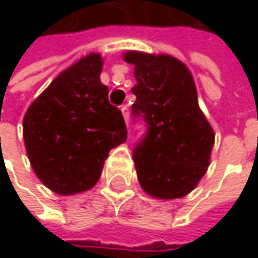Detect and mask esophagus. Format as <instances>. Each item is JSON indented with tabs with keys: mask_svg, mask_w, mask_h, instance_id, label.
<instances>
[{
	"mask_svg": "<svg viewBox=\"0 0 258 258\" xmlns=\"http://www.w3.org/2000/svg\"><path fill=\"white\" fill-rule=\"evenodd\" d=\"M120 111H122V116H123L125 122L128 123V120H130V110H128V105H122Z\"/></svg>",
	"mask_w": 258,
	"mask_h": 258,
	"instance_id": "obj_1",
	"label": "esophagus"
}]
</instances>
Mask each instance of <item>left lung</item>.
<instances>
[{
  "label": "left lung",
  "instance_id": "left-lung-1",
  "mask_svg": "<svg viewBox=\"0 0 258 258\" xmlns=\"http://www.w3.org/2000/svg\"><path fill=\"white\" fill-rule=\"evenodd\" d=\"M123 60L135 66L133 116L147 123L133 150L139 184L155 198L185 197L204 176L215 141L194 77L172 55L128 51Z\"/></svg>",
  "mask_w": 258,
  "mask_h": 258
}]
</instances>
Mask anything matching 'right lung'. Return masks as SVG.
Instances as JSON below:
<instances>
[{
    "label": "right lung",
    "mask_w": 258,
    "mask_h": 258,
    "mask_svg": "<svg viewBox=\"0 0 258 258\" xmlns=\"http://www.w3.org/2000/svg\"><path fill=\"white\" fill-rule=\"evenodd\" d=\"M103 60L88 54L60 73L23 119L26 152L38 179L58 195L90 190L111 148L126 141L119 108L100 82Z\"/></svg>",
    "instance_id": "right-lung-1"
}]
</instances>
